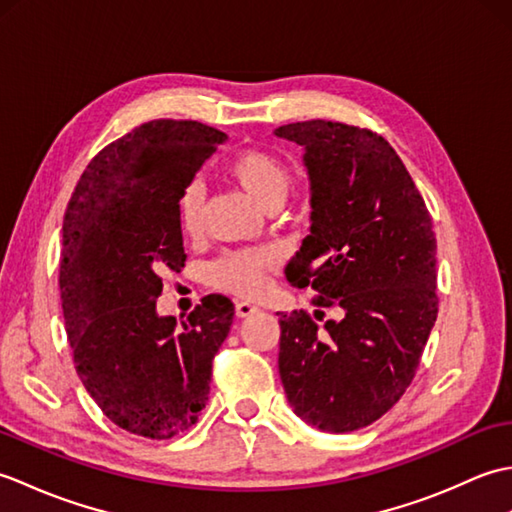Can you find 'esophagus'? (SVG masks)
<instances>
[{
  "label": "esophagus",
  "mask_w": 512,
  "mask_h": 512,
  "mask_svg": "<svg viewBox=\"0 0 512 512\" xmlns=\"http://www.w3.org/2000/svg\"><path fill=\"white\" fill-rule=\"evenodd\" d=\"M259 308L257 306H253V303H248V301H237L235 303V314L239 319H246V317H250V314H255Z\"/></svg>",
  "instance_id": "esophagus-1"
}]
</instances>
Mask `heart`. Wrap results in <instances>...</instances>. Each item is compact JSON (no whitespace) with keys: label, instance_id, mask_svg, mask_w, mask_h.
Returning a JSON list of instances; mask_svg holds the SVG:
<instances>
[{"label":"heart","instance_id":"b5f03b06","mask_svg":"<svg viewBox=\"0 0 512 512\" xmlns=\"http://www.w3.org/2000/svg\"><path fill=\"white\" fill-rule=\"evenodd\" d=\"M226 173L250 200L259 206H275L286 200L290 189V171L277 156L262 149L239 151L226 162ZM204 204V191L198 182L189 184L182 191L178 204L180 222L187 233H195L200 228ZM273 255L266 250H242L217 259L211 268V279L215 286H220L235 295L253 297L266 288V270L273 266Z\"/></svg>","mask_w":512,"mask_h":512}]
</instances>
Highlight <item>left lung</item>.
<instances>
[{
    "mask_svg": "<svg viewBox=\"0 0 512 512\" xmlns=\"http://www.w3.org/2000/svg\"><path fill=\"white\" fill-rule=\"evenodd\" d=\"M275 136L303 149L310 180V235L286 277L341 310L323 330L306 312H277L281 383L312 427L363 429L405 394L438 317L431 215L383 136L332 121Z\"/></svg>",
    "mask_w": 512,
    "mask_h": 512,
    "instance_id": "1",
    "label": "left lung"
}]
</instances>
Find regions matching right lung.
I'll use <instances>...</instances> for the list:
<instances>
[{
  "instance_id": "right-lung-1",
  "label": "right lung",
  "mask_w": 512,
  "mask_h": 512,
  "mask_svg": "<svg viewBox=\"0 0 512 512\" xmlns=\"http://www.w3.org/2000/svg\"><path fill=\"white\" fill-rule=\"evenodd\" d=\"M226 134L151 121L107 145L63 217L61 306L76 374L118 427L151 440L189 429L235 308L209 295L187 321L160 317V273L184 266L182 191Z\"/></svg>"
}]
</instances>
